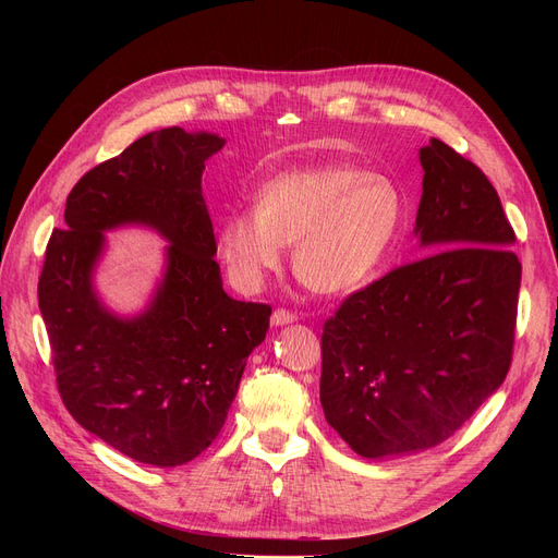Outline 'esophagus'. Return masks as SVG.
Segmentation results:
<instances>
[{"label": "esophagus", "mask_w": 558, "mask_h": 558, "mask_svg": "<svg viewBox=\"0 0 558 558\" xmlns=\"http://www.w3.org/2000/svg\"><path fill=\"white\" fill-rule=\"evenodd\" d=\"M294 320H296V314H294V312H289V310H276V312H274V316H271V324H274L276 328H282V326L294 324Z\"/></svg>", "instance_id": "34e87169"}]
</instances>
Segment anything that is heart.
Returning <instances> with one entry per match:
<instances>
[{
  "instance_id": "heart-1",
  "label": "heart",
  "mask_w": 558,
  "mask_h": 558,
  "mask_svg": "<svg viewBox=\"0 0 558 558\" xmlns=\"http://www.w3.org/2000/svg\"><path fill=\"white\" fill-rule=\"evenodd\" d=\"M404 221V194L385 173L318 165L276 175L257 190V210L219 226L232 282L257 291L294 244V271L318 294H345L383 267Z\"/></svg>"
}]
</instances>
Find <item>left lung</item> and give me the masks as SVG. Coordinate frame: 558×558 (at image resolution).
<instances>
[{
    "label": "left lung",
    "mask_w": 558,
    "mask_h": 558,
    "mask_svg": "<svg viewBox=\"0 0 558 558\" xmlns=\"http://www.w3.org/2000/svg\"><path fill=\"white\" fill-rule=\"evenodd\" d=\"M418 158L425 257L345 299L320 337V407L366 459L444 444L511 364L522 267L500 196L441 140Z\"/></svg>",
    "instance_id": "obj_1"
}]
</instances>
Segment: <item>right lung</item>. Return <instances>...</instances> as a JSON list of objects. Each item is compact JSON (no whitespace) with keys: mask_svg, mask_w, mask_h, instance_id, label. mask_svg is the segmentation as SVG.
<instances>
[{"mask_svg":"<svg viewBox=\"0 0 558 558\" xmlns=\"http://www.w3.org/2000/svg\"><path fill=\"white\" fill-rule=\"evenodd\" d=\"M217 133L171 126L87 171L53 230L38 282L58 391L74 421L140 463L183 465L208 448L238 396L271 307L234 301L215 262L203 198ZM146 227L162 236L163 271L145 307L114 313L96 271L106 231Z\"/></svg>","mask_w":558,"mask_h":558,"instance_id":"obj_1","label":"right lung"}]
</instances>
